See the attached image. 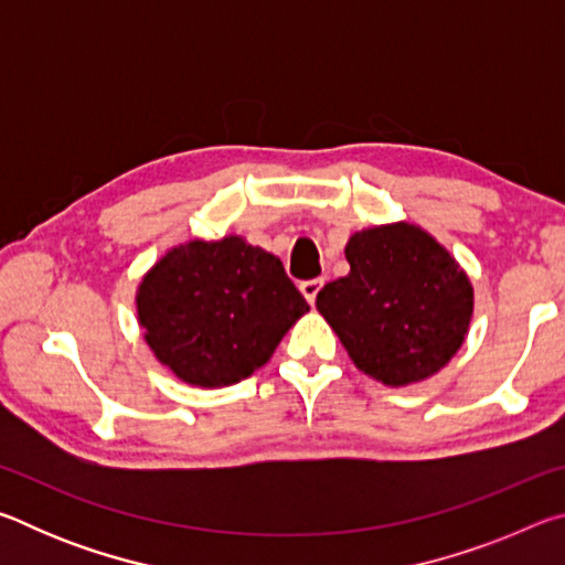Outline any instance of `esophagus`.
I'll return each mask as SVG.
<instances>
[{"mask_svg":"<svg viewBox=\"0 0 565 565\" xmlns=\"http://www.w3.org/2000/svg\"><path fill=\"white\" fill-rule=\"evenodd\" d=\"M299 289H301V294L306 296V301L317 303V296H319V291L323 289V279H306V281L299 284Z\"/></svg>","mask_w":565,"mask_h":565,"instance_id":"1","label":"esophagus"}]
</instances>
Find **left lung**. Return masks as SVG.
Segmentation results:
<instances>
[{
    "mask_svg": "<svg viewBox=\"0 0 565 565\" xmlns=\"http://www.w3.org/2000/svg\"><path fill=\"white\" fill-rule=\"evenodd\" d=\"M349 276L323 286L317 309L363 374L388 386L434 376L461 349L473 289L451 254L418 226L349 238Z\"/></svg>",
    "mask_w": 565,
    "mask_h": 565,
    "instance_id": "obj_1",
    "label": "left lung"
}]
</instances>
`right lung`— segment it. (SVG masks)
I'll use <instances>...</instances> for the list:
<instances>
[{"label": "right lung", "instance_id": "add662e5", "mask_svg": "<svg viewBox=\"0 0 565 565\" xmlns=\"http://www.w3.org/2000/svg\"><path fill=\"white\" fill-rule=\"evenodd\" d=\"M139 323L157 359L186 384H238L309 311L284 264L238 236L189 242L147 274Z\"/></svg>", "mask_w": 565, "mask_h": 565}]
</instances>
